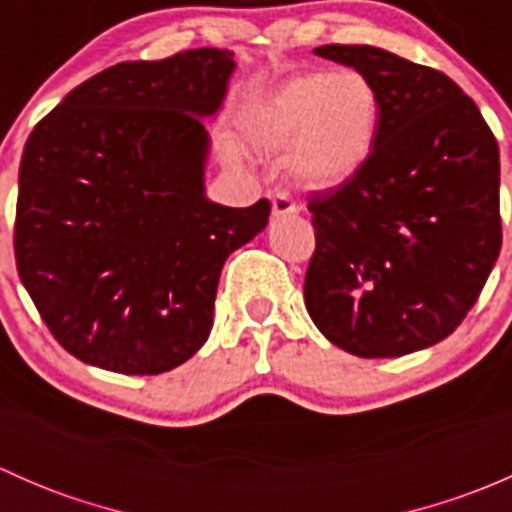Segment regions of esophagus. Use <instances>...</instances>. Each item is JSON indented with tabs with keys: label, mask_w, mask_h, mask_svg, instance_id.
Returning <instances> with one entry per match:
<instances>
[{
	"label": "esophagus",
	"mask_w": 512,
	"mask_h": 512,
	"mask_svg": "<svg viewBox=\"0 0 512 512\" xmlns=\"http://www.w3.org/2000/svg\"><path fill=\"white\" fill-rule=\"evenodd\" d=\"M272 213L280 218V215H292L297 213V203L292 200V195L287 190H275L272 193Z\"/></svg>",
	"instance_id": "1"
}]
</instances>
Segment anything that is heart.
Returning a JSON list of instances; mask_svg holds the SVG:
<instances>
[{
    "label": "heart",
    "instance_id": "heart-1",
    "mask_svg": "<svg viewBox=\"0 0 512 512\" xmlns=\"http://www.w3.org/2000/svg\"><path fill=\"white\" fill-rule=\"evenodd\" d=\"M379 91L359 69L312 71L282 84L252 123L267 153H292V175L312 190L339 188L366 165L379 131Z\"/></svg>",
    "mask_w": 512,
    "mask_h": 512
}]
</instances>
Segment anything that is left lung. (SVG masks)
<instances>
[{
	"mask_svg": "<svg viewBox=\"0 0 512 512\" xmlns=\"http://www.w3.org/2000/svg\"><path fill=\"white\" fill-rule=\"evenodd\" d=\"M314 54L369 76L381 113L364 168L307 198L309 317L364 359L433 347L466 319L500 255L498 141L473 98L431 66L376 46Z\"/></svg>",
	"mask_w": 512,
	"mask_h": 512,
	"instance_id": "obj_1",
	"label": "left lung"
}]
</instances>
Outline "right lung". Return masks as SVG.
<instances>
[{"mask_svg": "<svg viewBox=\"0 0 512 512\" xmlns=\"http://www.w3.org/2000/svg\"><path fill=\"white\" fill-rule=\"evenodd\" d=\"M235 61L190 49L123 61L34 126L19 165L14 257L56 342L131 376L175 369L213 329L220 270L270 218L210 203L208 131Z\"/></svg>", "mask_w": 512, "mask_h": 512, "instance_id": "obj_1", "label": "right lung"}]
</instances>
